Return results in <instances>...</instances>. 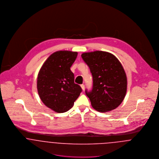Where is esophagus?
Segmentation results:
<instances>
[{
  "mask_svg": "<svg viewBox=\"0 0 159 159\" xmlns=\"http://www.w3.org/2000/svg\"><path fill=\"white\" fill-rule=\"evenodd\" d=\"M81 89H83V91H84V89H85V86L84 84H81Z\"/></svg>",
  "mask_w": 159,
  "mask_h": 159,
  "instance_id": "1",
  "label": "esophagus"
}]
</instances>
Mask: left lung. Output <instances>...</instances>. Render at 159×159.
<instances>
[{
	"label": "left lung",
	"instance_id": "8db88e82",
	"mask_svg": "<svg viewBox=\"0 0 159 159\" xmlns=\"http://www.w3.org/2000/svg\"><path fill=\"white\" fill-rule=\"evenodd\" d=\"M81 57L93 78L92 91L86 90L92 107L102 113L116 109L127 92V76L122 64L113 54L105 51L84 52Z\"/></svg>",
	"mask_w": 159,
	"mask_h": 159
}]
</instances>
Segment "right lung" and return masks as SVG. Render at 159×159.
<instances>
[{
	"label": "right lung",
	"instance_id": "obj_1",
	"mask_svg": "<svg viewBox=\"0 0 159 159\" xmlns=\"http://www.w3.org/2000/svg\"><path fill=\"white\" fill-rule=\"evenodd\" d=\"M78 52L58 51L52 53L40 68L37 77V91L46 106L56 113L68 111L82 91L74 83L70 67Z\"/></svg>",
	"mask_w": 159,
	"mask_h": 159
}]
</instances>
